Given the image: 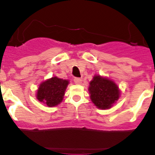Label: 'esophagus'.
Segmentation results:
<instances>
[{"label": "esophagus", "mask_w": 155, "mask_h": 155, "mask_svg": "<svg viewBox=\"0 0 155 155\" xmlns=\"http://www.w3.org/2000/svg\"><path fill=\"white\" fill-rule=\"evenodd\" d=\"M74 81L75 84H80L81 83L82 80L81 78H74Z\"/></svg>", "instance_id": "esophagus-1"}]
</instances>
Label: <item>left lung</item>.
Here are the masks:
<instances>
[{"mask_svg":"<svg viewBox=\"0 0 155 155\" xmlns=\"http://www.w3.org/2000/svg\"><path fill=\"white\" fill-rule=\"evenodd\" d=\"M91 99L97 107L109 109L120 97V91L114 82L100 76H94L88 87Z\"/></svg>","mask_w":155,"mask_h":155,"instance_id":"left-lung-1","label":"left lung"}]
</instances>
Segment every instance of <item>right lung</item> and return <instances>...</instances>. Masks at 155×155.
Returning <instances> with one entry per match:
<instances>
[{
	"label": "right lung",
	"mask_w": 155,
	"mask_h": 155,
	"mask_svg": "<svg viewBox=\"0 0 155 155\" xmlns=\"http://www.w3.org/2000/svg\"><path fill=\"white\" fill-rule=\"evenodd\" d=\"M69 81L57 77L41 83L37 91V98L49 107L56 106L62 102Z\"/></svg>",
	"instance_id": "1"
}]
</instances>
